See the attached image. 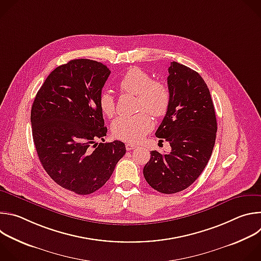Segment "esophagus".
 <instances>
[{
  "label": "esophagus",
  "mask_w": 261,
  "mask_h": 261,
  "mask_svg": "<svg viewBox=\"0 0 261 261\" xmlns=\"http://www.w3.org/2000/svg\"><path fill=\"white\" fill-rule=\"evenodd\" d=\"M135 147H137V145L134 144V143H126V150L127 151H132V150H134Z\"/></svg>",
  "instance_id": "34e87169"
}]
</instances>
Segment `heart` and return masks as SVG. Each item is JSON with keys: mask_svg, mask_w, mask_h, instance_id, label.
<instances>
[{"mask_svg": "<svg viewBox=\"0 0 261 261\" xmlns=\"http://www.w3.org/2000/svg\"><path fill=\"white\" fill-rule=\"evenodd\" d=\"M119 89L138 97L137 106L139 110H145L156 118L166 114L170 102L168 87L153 81L147 72L138 67H131L126 71L119 82ZM99 107L105 117L111 118L116 113V102L114 96L103 91L99 96ZM154 127L152 118L147 114L140 113L133 117H120L111 125V133L123 141L136 143Z\"/></svg>", "mask_w": 261, "mask_h": 261, "instance_id": "obj_1", "label": "heart"}]
</instances>
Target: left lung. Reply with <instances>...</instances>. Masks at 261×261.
<instances>
[{
    "label": "left lung",
    "instance_id": "8db88e82",
    "mask_svg": "<svg viewBox=\"0 0 261 261\" xmlns=\"http://www.w3.org/2000/svg\"><path fill=\"white\" fill-rule=\"evenodd\" d=\"M168 73L170 102L156 136L168 141L171 151H152L143 175L155 190L173 194L188 188L206 166L215 145L217 120L208 88L196 71L171 62Z\"/></svg>",
    "mask_w": 261,
    "mask_h": 261
}]
</instances>
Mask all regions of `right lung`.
Masks as SVG:
<instances>
[{
	"mask_svg": "<svg viewBox=\"0 0 261 261\" xmlns=\"http://www.w3.org/2000/svg\"><path fill=\"white\" fill-rule=\"evenodd\" d=\"M109 74L97 61H69L49 74L32 105L33 140L44 170L76 194L100 189L126 154L120 140L96 143L107 133L99 96Z\"/></svg>",
	"mask_w": 261,
	"mask_h": 261,
	"instance_id": "add662e5",
	"label": "right lung"
}]
</instances>
